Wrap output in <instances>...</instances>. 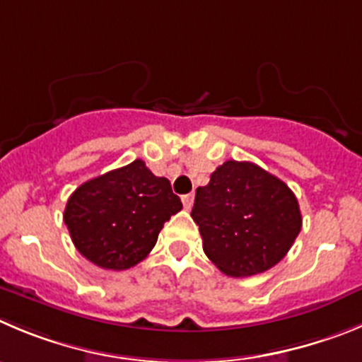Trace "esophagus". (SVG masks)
Returning a JSON list of instances; mask_svg holds the SVG:
<instances>
[{
	"label": "esophagus",
	"instance_id": "34e87169",
	"mask_svg": "<svg viewBox=\"0 0 362 362\" xmlns=\"http://www.w3.org/2000/svg\"><path fill=\"white\" fill-rule=\"evenodd\" d=\"M183 204L187 210H190L192 206H194V194H187L183 195Z\"/></svg>",
	"mask_w": 362,
	"mask_h": 362
}]
</instances>
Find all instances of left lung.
Instances as JSON below:
<instances>
[{
	"instance_id": "left-lung-1",
	"label": "left lung",
	"mask_w": 362,
	"mask_h": 362,
	"mask_svg": "<svg viewBox=\"0 0 362 362\" xmlns=\"http://www.w3.org/2000/svg\"><path fill=\"white\" fill-rule=\"evenodd\" d=\"M192 218L206 257L228 276L264 273L287 255L301 230L296 195L276 175L230 159L195 192Z\"/></svg>"
}]
</instances>
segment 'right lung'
I'll list each match as a JSON object with an SVG mask.
<instances>
[{"mask_svg": "<svg viewBox=\"0 0 362 362\" xmlns=\"http://www.w3.org/2000/svg\"><path fill=\"white\" fill-rule=\"evenodd\" d=\"M181 208L170 181L136 159L82 183L69 195L64 222L82 257L102 269L124 271L151 253Z\"/></svg>", "mask_w": 362, "mask_h": 362, "instance_id": "1", "label": "right lung"}]
</instances>
